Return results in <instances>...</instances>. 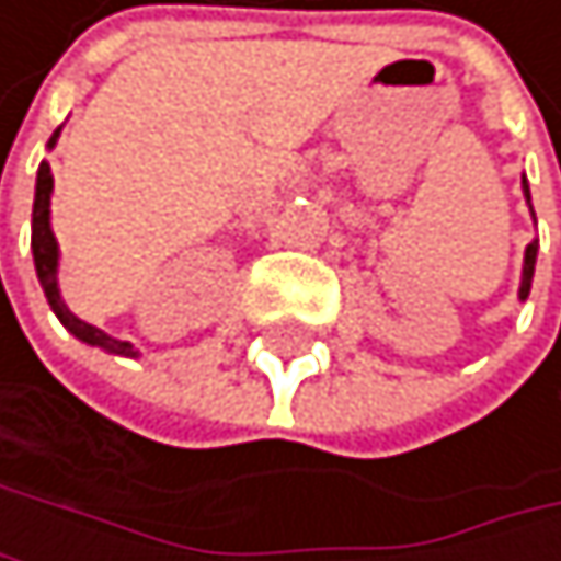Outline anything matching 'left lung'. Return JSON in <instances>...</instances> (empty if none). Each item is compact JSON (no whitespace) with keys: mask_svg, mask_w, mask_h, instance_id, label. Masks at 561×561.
<instances>
[{"mask_svg":"<svg viewBox=\"0 0 561 561\" xmlns=\"http://www.w3.org/2000/svg\"><path fill=\"white\" fill-rule=\"evenodd\" d=\"M522 195H525V202H528V208H531V191H528L525 174H522ZM531 218H535V211H531ZM535 255H538V239H535V242H528V249H525V262H522V286H518V299H522V302H525V299H528V293H531Z\"/></svg>","mask_w":561,"mask_h":561,"instance_id":"1","label":"left lung"}]
</instances>
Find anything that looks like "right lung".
<instances>
[{
    "mask_svg": "<svg viewBox=\"0 0 561 561\" xmlns=\"http://www.w3.org/2000/svg\"><path fill=\"white\" fill-rule=\"evenodd\" d=\"M56 140H59V130L49 137L46 147L53 150ZM49 202H53V171L43 161L39 171H36V198H33V262H36V275H39V286L46 293L49 309L56 312V319L80 343L100 346V350L114 353V356H140V350L134 343L106 336L103 330H96V327H90V322H83L80 316H73L70 306L62 302V296H59V242H56V234H53V221H49Z\"/></svg>",
    "mask_w": 561,
    "mask_h": 561,
    "instance_id": "right-lung-1",
    "label": "right lung"
}]
</instances>
